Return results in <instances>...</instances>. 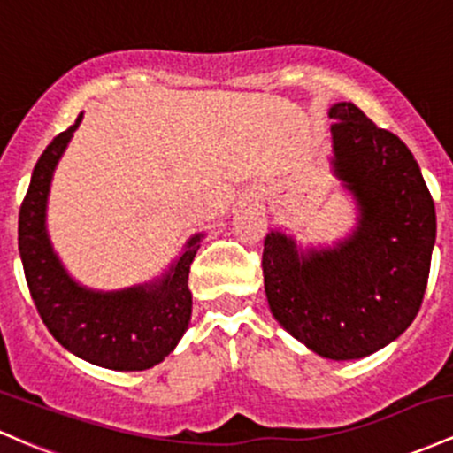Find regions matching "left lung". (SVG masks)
<instances>
[{"label": "left lung", "mask_w": 453, "mask_h": 453, "mask_svg": "<svg viewBox=\"0 0 453 453\" xmlns=\"http://www.w3.org/2000/svg\"><path fill=\"white\" fill-rule=\"evenodd\" d=\"M334 175L357 203V226L334 248L297 250L272 231L263 278L276 321L327 359L388 347L418 317L428 284L436 213L418 160L353 103L329 109Z\"/></svg>", "instance_id": "left-lung-1"}]
</instances>
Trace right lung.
Wrapping results in <instances>:
<instances>
[{
  "label": "right lung",
  "instance_id": "1",
  "mask_svg": "<svg viewBox=\"0 0 453 453\" xmlns=\"http://www.w3.org/2000/svg\"><path fill=\"white\" fill-rule=\"evenodd\" d=\"M83 113L50 141L35 162L19 211V252L29 293L53 338L85 362L109 370H147L177 347L192 314L188 273L203 233L158 280L124 291H91L65 272L47 233V199L53 171Z\"/></svg>",
  "mask_w": 453,
  "mask_h": 453
}]
</instances>
